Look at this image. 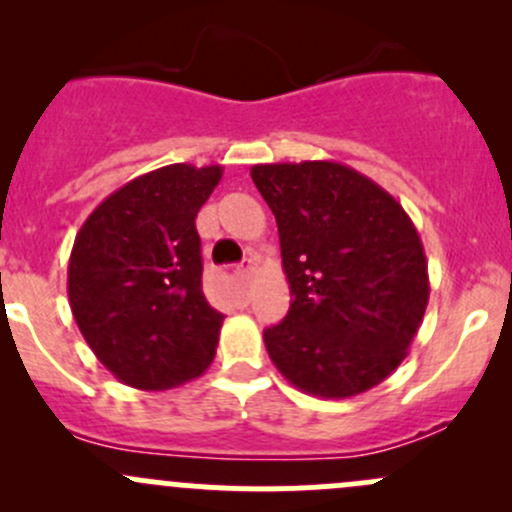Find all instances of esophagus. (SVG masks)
<instances>
[{"mask_svg": "<svg viewBox=\"0 0 512 512\" xmlns=\"http://www.w3.org/2000/svg\"><path fill=\"white\" fill-rule=\"evenodd\" d=\"M250 275H252V260H247V265H242L240 270H237V277H240V280H250Z\"/></svg>", "mask_w": 512, "mask_h": 512, "instance_id": "esophagus-1", "label": "esophagus"}]
</instances>
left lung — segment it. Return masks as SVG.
<instances>
[{"label": "left lung", "instance_id": "left-lung-1", "mask_svg": "<svg viewBox=\"0 0 512 512\" xmlns=\"http://www.w3.org/2000/svg\"><path fill=\"white\" fill-rule=\"evenodd\" d=\"M275 213L287 317L265 329L272 364L319 399L374 389L409 354L428 304V262L399 200L337 160L250 170Z\"/></svg>", "mask_w": 512, "mask_h": 512}]
</instances>
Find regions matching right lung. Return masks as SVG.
Here are the masks:
<instances>
[{
    "label": "right lung",
    "mask_w": 512,
    "mask_h": 512,
    "mask_svg": "<svg viewBox=\"0 0 512 512\" xmlns=\"http://www.w3.org/2000/svg\"><path fill=\"white\" fill-rule=\"evenodd\" d=\"M223 165L173 163L128 180L81 225L69 304L96 359L141 391H165L215 359L223 314L203 294L195 218Z\"/></svg>",
    "instance_id": "add662e5"
}]
</instances>
